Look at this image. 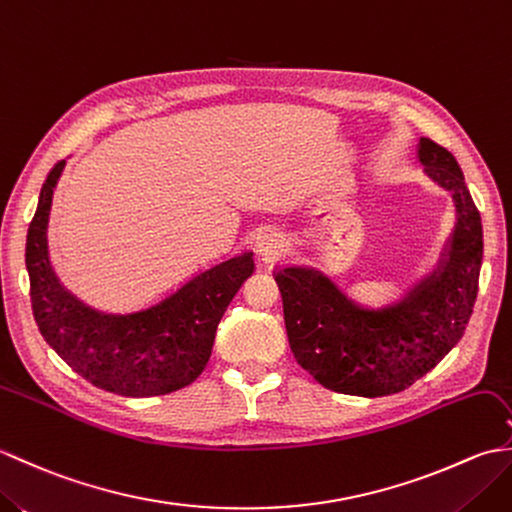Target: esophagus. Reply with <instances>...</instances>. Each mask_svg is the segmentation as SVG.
I'll use <instances>...</instances> for the list:
<instances>
[{"instance_id":"1","label":"esophagus","mask_w":512,"mask_h":512,"mask_svg":"<svg viewBox=\"0 0 512 512\" xmlns=\"http://www.w3.org/2000/svg\"><path fill=\"white\" fill-rule=\"evenodd\" d=\"M257 248H259V257H262L264 264H275L286 255L288 239L284 233H279V231H266L262 237H259Z\"/></svg>"}]
</instances>
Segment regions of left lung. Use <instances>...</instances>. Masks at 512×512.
Masks as SVG:
<instances>
[{
  "label": "left lung",
  "instance_id": "1",
  "mask_svg": "<svg viewBox=\"0 0 512 512\" xmlns=\"http://www.w3.org/2000/svg\"><path fill=\"white\" fill-rule=\"evenodd\" d=\"M418 160L451 193L455 226L436 270L400 301L365 308L317 268L284 266L275 273L290 350L325 389L365 398L398 394L453 350L471 319L482 217L451 151L420 138Z\"/></svg>",
  "mask_w": 512,
  "mask_h": 512
}]
</instances>
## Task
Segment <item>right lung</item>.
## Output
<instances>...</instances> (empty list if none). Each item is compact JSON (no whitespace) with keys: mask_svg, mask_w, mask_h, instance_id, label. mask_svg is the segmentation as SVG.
I'll use <instances>...</instances> for the list:
<instances>
[{"mask_svg":"<svg viewBox=\"0 0 512 512\" xmlns=\"http://www.w3.org/2000/svg\"><path fill=\"white\" fill-rule=\"evenodd\" d=\"M65 160L48 173L26 237L32 314L43 339L92 385L121 396H160L191 385L213 350L217 323L244 281L253 253L226 259L134 312L92 308L65 288L48 255L52 193Z\"/></svg>","mask_w":512,"mask_h":512,"instance_id":"1","label":"right lung"}]
</instances>
